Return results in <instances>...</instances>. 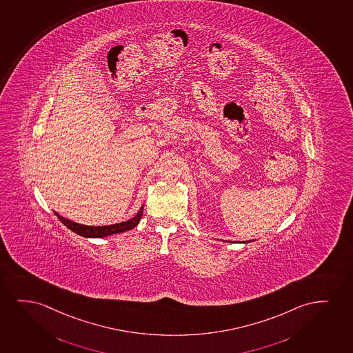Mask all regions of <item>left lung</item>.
<instances>
[{
  "mask_svg": "<svg viewBox=\"0 0 353 353\" xmlns=\"http://www.w3.org/2000/svg\"><path fill=\"white\" fill-rule=\"evenodd\" d=\"M249 242H252V241H247V242H242V243H249Z\"/></svg>",
  "mask_w": 353,
  "mask_h": 353,
  "instance_id": "1",
  "label": "left lung"
}]
</instances>
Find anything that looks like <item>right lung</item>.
<instances>
[{
    "instance_id": "add662e5",
    "label": "right lung",
    "mask_w": 353,
    "mask_h": 353,
    "mask_svg": "<svg viewBox=\"0 0 353 353\" xmlns=\"http://www.w3.org/2000/svg\"><path fill=\"white\" fill-rule=\"evenodd\" d=\"M142 212H143V206L140 208L138 214L135 215L132 219L122 221L119 224L108 225V226H88V225L78 224V223L72 221V220L65 219L57 212H54V213L57 215V218L60 219L61 223H63L64 226H67L69 230H72L73 232L78 234L79 236H83L86 239H103L106 236L121 234L124 231L134 229L141 219Z\"/></svg>"
}]
</instances>
